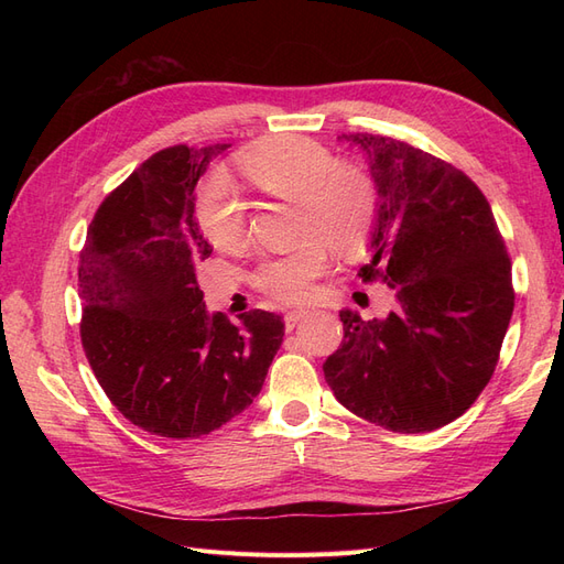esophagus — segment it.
Instances as JSON below:
<instances>
[{"label": "esophagus", "mask_w": 564, "mask_h": 564, "mask_svg": "<svg viewBox=\"0 0 564 564\" xmlns=\"http://www.w3.org/2000/svg\"><path fill=\"white\" fill-rule=\"evenodd\" d=\"M311 311H303V308H296V311H289L284 313V324L286 327H294V324H299L303 317H308Z\"/></svg>", "instance_id": "obj_1"}]
</instances>
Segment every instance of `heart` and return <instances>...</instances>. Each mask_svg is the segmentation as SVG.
<instances>
[{"label": "heart", "instance_id": "b5f03b06", "mask_svg": "<svg viewBox=\"0 0 564 564\" xmlns=\"http://www.w3.org/2000/svg\"><path fill=\"white\" fill-rule=\"evenodd\" d=\"M240 169L256 191L299 204V235L315 237L299 249L270 256L251 272V284L278 303L308 301L329 270L327 243L344 256L362 253L379 226L381 193L369 169L338 162L308 135H275L240 155ZM202 232L218 249L247 240V207L226 176H214L197 197Z\"/></svg>", "mask_w": 564, "mask_h": 564}]
</instances>
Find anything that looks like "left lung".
Returning a JSON list of instances; mask_svg holds the SVG:
<instances>
[{
	"label": "left lung",
	"instance_id": "left-lung-1",
	"mask_svg": "<svg viewBox=\"0 0 564 564\" xmlns=\"http://www.w3.org/2000/svg\"><path fill=\"white\" fill-rule=\"evenodd\" d=\"M379 183L371 263L395 311H340L344 340L324 379L348 412L392 433H429L470 409L499 362L513 315L510 256L487 197L460 169L386 133H340Z\"/></svg>",
	"mask_w": 564,
	"mask_h": 564
}]
</instances>
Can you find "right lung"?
Returning a JSON list of instances; mask_svg holds the SVG:
<instances>
[{"label":"right lung","mask_w":564,"mask_h":564,"mask_svg":"<svg viewBox=\"0 0 564 564\" xmlns=\"http://www.w3.org/2000/svg\"><path fill=\"white\" fill-rule=\"evenodd\" d=\"M230 143L155 152L100 202L79 253L84 355L117 412L150 435L218 431L259 395L284 322L204 311L197 268L212 256L195 187Z\"/></svg>","instance_id":"obj_1"}]
</instances>
